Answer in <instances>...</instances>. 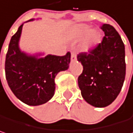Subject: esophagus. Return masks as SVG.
<instances>
[{
  "label": "esophagus",
  "instance_id": "esophagus-1",
  "mask_svg": "<svg viewBox=\"0 0 133 133\" xmlns=\"http://www.w3.org/2000/svg\"><path fill=\"white\" fill-rule=\"evenodd\" d=\"M71 61H75L77 59V55H76V53L72 52L71 55Z\"/></svg>",
  "mask_w": 133,
  "mask_h": 133
}]
</instances>
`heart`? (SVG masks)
Wrapping results in <instances>:
<instances>
[{"mask_svg": "<svg viewBox=\"0 0 133 133\" xmlns=\"http://www.w3.org/2000/svg\"><path fill=\"white\" fill-rule=\"evenodd\" d=\"M74 36L76 39H82V49L84 51H88L91 48L94 46L100 39V34L94 29H91L88 25L80 24L75 26L73 31Z\"/></svg>", "mask_w": 133, "mask_h": 133, "instance_id": "heart-1", "label": "heart"}]
</instances>
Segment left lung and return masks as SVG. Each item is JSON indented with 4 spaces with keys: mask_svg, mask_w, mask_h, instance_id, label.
I'll return each instance as SVG.
<instances>
[{
    "mask_svg": "<svg viewBox=\"0 0 133 133\" xmlns=\"http://www.w3.org/2000/svg\"><path fill=\"white\" fill-rule=\"evenodd\" d=\"M102 42L88 52L78 55L83 71L78 82L82 97L95 107L114 102L123 85L126 75L125 46L114 26L103 24Z\"/></svg>",
    "mask_w": 133,
    "mask_h": 133,
    "instance_id": "1",
    "label": "left lung"
}]
</instances>
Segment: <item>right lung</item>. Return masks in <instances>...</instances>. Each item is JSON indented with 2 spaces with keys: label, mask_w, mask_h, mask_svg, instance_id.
I'll return each instance as SVG.
<instances>
[{
  "label": "right lung",
  "mask_w": 133,
  "mask_h": 133,
  "mask_svg": "<svg viewBox=\"0 0 133 133\" xmlns=\"http://www.w3.org/2000/svg\"><path fill=\"white\" fill-rule=\"evenodd\" d=\"M33 20L30 19L26 22ZM23 23L11 37L5 61L7 84L19 101L30 106H38L48 102L54 95L55 78L65 71L71 62V53L64 56L42 54L31 55L22 52L19 41Z\"/></svg>",
  "instance_id": "1"
}]
</instances>
